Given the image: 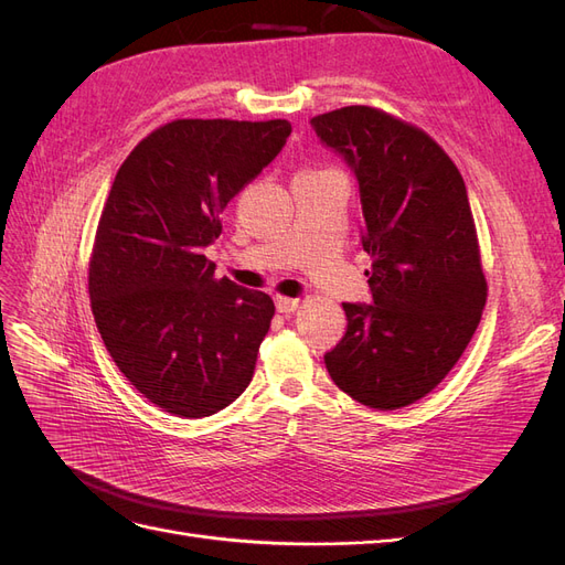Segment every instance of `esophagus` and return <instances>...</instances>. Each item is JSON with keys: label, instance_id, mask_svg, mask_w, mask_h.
<instances>
[{"label": "esophagus", "instance_id": "34e87169", "mask_svg": "<svg viewBox=\"0 0 565 565\" xmlns=\"http://www.w3.org/2000/svg\"><path fill=\"white\" fill-rule=\"evenodd\" d=\"M301 306L299 299H292V297H276V309L280 313H295Z\"/></svg>", "mask_w": 565, "mask_h": 565}]
</instances>
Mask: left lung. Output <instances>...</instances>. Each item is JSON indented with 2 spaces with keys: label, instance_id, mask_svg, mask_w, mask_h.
<instances>
[{
  "label": "left lung",
  "instance_id": "obj_1",
  "mask_svg": "<svg viewBox=\"0 0 565 565\" xmlns=\"http://www.w3.org/2000/svg\"><path fill=\"white\" fill-rule=\"evenodd\" d=\"M347 160L363 204L372 303H344L347 334L324 353L358 403L398 409L455 367L481 322L488 282L459 169L429 134L370 106L311 119Z\"/></svg>",
  "mask_w": 565,
  "mask_h": 565
}]
</instances>
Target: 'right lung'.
Returning <instances> with one entry per match:
<instances>
[{
    "label": "right lung",
    "instance_id": "add662e5",
    "mask_svg": "<svg viewBox=\"0 0 565 565\" xmlns=\"http://www.w3.org/2000/svg\"><path fill=\"white\" fill-rule=\"evenodd\" d=\"M289 131L287 119H174L117 169L89 259L92 311L119 372L164 413L210 417L252 382L276 306L214 278L204 247Z\"/></svg>",
    "mask_w": 565,
    "mask_h": 565
}]
</instances>
